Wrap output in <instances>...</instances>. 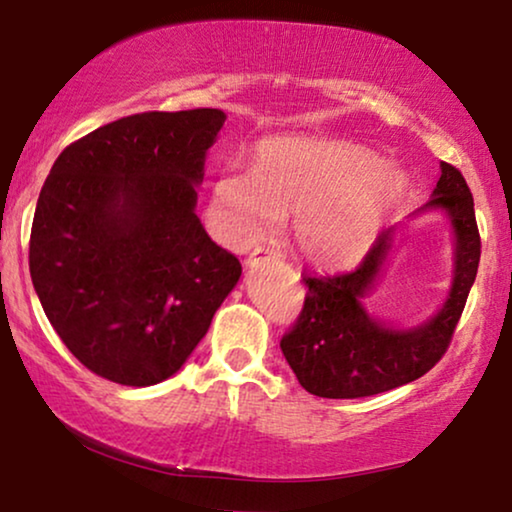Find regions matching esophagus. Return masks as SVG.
Wrapping results in <instances>:
<instances>
[{
    "label": "esophagus",
    "instance_id": "esophagus-1",
    "mask_svg": "<svg viewBox=\"0 0 512 512\" xmlns=\"http://www.w3.org/2000/svg\"><path fill=\"white\" fill-rule=\"evenodd\" d=\"M272 256H275V251H272V249H268V247H258V249H254V251H251V254L247 256V265H249V268H254V265H258L261 261H270Z\"/></svg>",
    "mask_w": 512,
    "mask_h": 512
}]
</instances>
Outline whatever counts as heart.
I'll return each instance as SVG.
<instances>
[{"label":"heart","mask_w":512,"mask_h":512,"mask_svg":"<svg viewBox=\"0 0 512 512\" xmlns=\"http://www.w3.org/2000/svg\"><path fill=\"white\" fill-rule=\"evenodd\" d=\"M405 181L363 146L272 137L251 170L228 165L207 198V226L221 244L247 249L293 214L298 254L317 268H349L368 254L403 195Z\"/></svg>","instance_id":"b5f03b06"}]
</instances>
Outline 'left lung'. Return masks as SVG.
I'll use <instances>...</instances> for the list:
<instances>
[{
    "instance_id": "1",
    "label": "left lung",
    "mask_w": 512,
    "mask_h": 512,
    "mask_svg": "<svg viewBox=\"0 0 512 512\" xmlns=\"http://www.w3.org/2000/svg\"><path fill=\"white\" fill-rule=\"evenodd\" d=\"M424 209H443L454 230V275L445 305L433 319L405 331L366 312L361 300L387 261L394 228L382 230L356 270L303 275V312L279 345L305 391L321 398L375 396L417 380L443 359L480 263L473 195L457 167L440 163L438 184L419 212Z\"/></svg>"
}]
</instances>
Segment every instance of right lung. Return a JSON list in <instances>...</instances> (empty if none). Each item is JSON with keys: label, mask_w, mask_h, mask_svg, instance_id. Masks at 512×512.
Returning a JSON list of instances; mask_svg holds the SVG:
<instances>
[{"label": "right lung", "mask_w": 512, "mask_h": 512, "mask_svg": "<svg viewBox=\"0 0 512 512\" xmlns=\"http://www.w3.org/2000/svg\"><path fill=\"white\" fill-rule=\"evenodd\" d=\"M223 121L221 109L118 118L69 144L44 181L34 291L69 352L104 380L172 377L242 275L195 214Z\"/></svg>", "instance_id": "1"}]
</instances>
